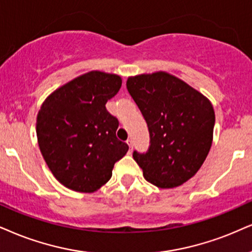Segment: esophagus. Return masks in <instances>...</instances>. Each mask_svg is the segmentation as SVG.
I'll use <instances>...</instances> for the list:
<instances>
[{"label": "esophagus", "mask_w": 252, "mask_h": 252, "mask_svg": "<svg viewBox=\"0 0 252 252\" xmlns=\"http://www.w3.org/2000/svg\"><path fill=\"white\" fill-rule=\"evenodd\" d=\"M126 142H127V145L129 146V152H132V148H133V141L131 140V139H128V140H127Z\"/></svg>", "instance_id": "esophagus-1"}]
</instances>
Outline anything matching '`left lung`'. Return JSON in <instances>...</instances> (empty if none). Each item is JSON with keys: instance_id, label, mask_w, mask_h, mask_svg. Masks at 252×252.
Segmentation results:
<instances>
[{"instance_id": "left-lung-1", "label": "left lung", "mask_w": 252, "mask_h": 252, "mask_svg": "<svg viewBox=\"0 0 252 252\" xmlns=\"http://www.w3.org/2000/svg\"><path fill=\"white\" fill-rule=\"evenodd\" d=\"M126 86L150 132L148 151L133 153L144 178L159 188H174L188 181L212 147L215 125L212 102L163 71L128 77Z\"/></svg>"}]
</instances>
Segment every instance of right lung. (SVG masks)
Here are the masks:
<instances>
[{
  "instance_id": "1",
  "label": "right lung",
  "mask_w": 252,
  "mask_h": 252,
  "mask_svg": "<svg viewBox=\"0 0 252 252\" xmlns=\"http://www.w3.org/2000/svg\"><path fill=\"white\" fill-rule=\"evenodd\" d=\"M121 83L117 74L90 71L58 88L40 106L36 123L40 153L66 188L98 190L128 151L116 135L119 121L105 106Z\"/></svg>"
}]
</instances>
